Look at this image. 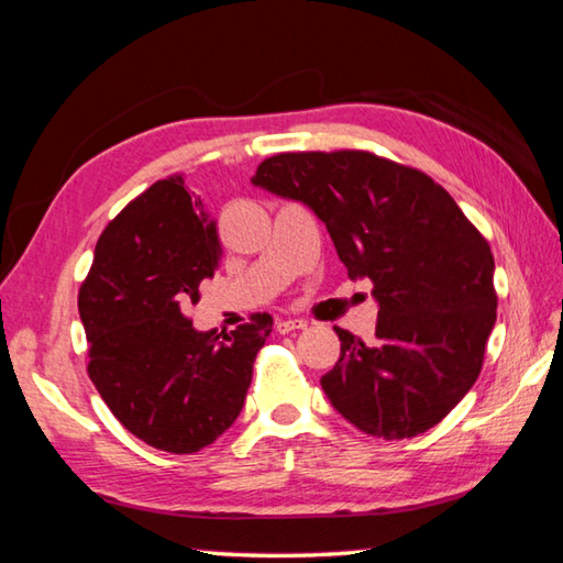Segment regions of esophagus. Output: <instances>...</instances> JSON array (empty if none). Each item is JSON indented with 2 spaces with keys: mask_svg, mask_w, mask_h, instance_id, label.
I'll list each match as a JSON object with an SVG mask.
<instances>
[{
  "mask_svg": "<svg viewBox=\"0 0 563 563\" xmlns=\"http://www.w3.org/2000/svg\"><path fill=\"white\" fill-rule=\"evenodd\" d=\"M305 327H308V322L295 320V317H278V320H275V332H280V334H288V332H295V330H305Z\"/></svg>",
  "mask_w": 563,
  "mask_h": 563,
  "instance_id": "34e87169",
  "label": "esophagus"
}]
</instances>
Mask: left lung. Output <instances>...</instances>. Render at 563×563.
I'll return each instance as SVG.
<instances>
[{"label": "left lung", "instance_id": "left-lung-1", "mask_svg": "<svg viewBox=\"0 0 563 563\" xmlns=\"http://www.w3.org/2000/svg\"><path fill=\"white\" fill-rule=\"evenodd\" d=\"M314 211L352 280L379 302L376 342L334 327L320 384L360 431L426 433L473 388L497 320L495 258L455 199L423 172L362 150L283 152L251 179Z\"/></svg>", "mask_w": 563, "mask_h": 563}]
</instances>
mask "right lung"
I'll return each instance as SVG.
<instances>
[{"instance_id":"1","label":"right lung","mask_w":563,"mask_h":563,"mask_svg":"<svg viewBox=\"0 0 563 563\" xmlns=\"http://www.w3.org/2000/svg\"><path fill=\"white\" fill-rule=\"evenodd\" d=\"M219 253L217 221L175 175L108 223L80 285L90 382L112 416L157 451L197 453L229 431L271 334L265 312L231 334L199 332L184 317Z\"/></svg>"}]
</instances>
